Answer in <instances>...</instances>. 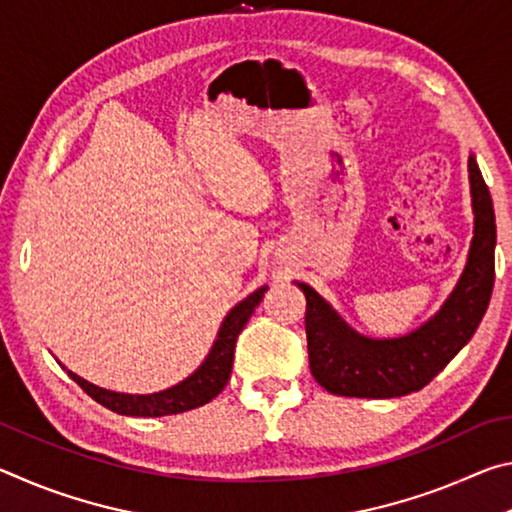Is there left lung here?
<instances>
[{"mask_svg":"<svg viewBox=\"0 0 512 512\" xmlns=\"http://www.w3.org/2000/svg\"><path fill=\"white\" fill-rule=\"evenodd\" d=\"M474 237L467 264L445 305L427 323L397 339H368L345 323L305 282L311 375L327 393L343 397H402L420 391L472 339L495 287L497 225L488 185L474 155L467 162Z\"/></svg>","mask_w":512,"mask_h":512,"instance_id":"left-lung-1","label":"left lung"}]
</instances>
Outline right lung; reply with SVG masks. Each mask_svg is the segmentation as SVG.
<instances>
[{
    "instance_id": "right-lung-1",
    "label": "right lung",
    "mask_w": 512,
    "mask_h": 512,
    "mask_svg": "<svg viewBox=\"0 0 512 512\" xmlns=\"http://www.w3.org/2000/svg\"><path fill=\"white\" fill-rule=\"evenodd\" d=\"M268 287H259L257 291L250 293L230 309V314L223 318V325L216 334V341L212 345L210 354L205 361L194 370L187 379L180 384L167 388V391L151 393V395H128V393H115L106 391L85 381L83 377L74 375L72 370H67V375L79 384L85 393H88L94 402H99L106 409L115 411L119 415H135V418H160V415H173L192 411L212 402L219 395L225 384H228L230 372H232V359H235V345L241 329L248 323V318L253 316L255 307L262 302L264 293Z\"/></svg>"
}]
</instances>
